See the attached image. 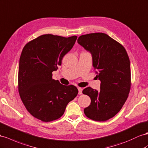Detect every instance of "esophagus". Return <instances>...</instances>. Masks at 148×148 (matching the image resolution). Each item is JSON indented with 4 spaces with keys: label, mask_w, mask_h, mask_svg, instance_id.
<instances>
[{
    "label": "esophagus",
    "mask_w": 148,
    "mask_h": 148,
    "mask_svg": "<svg viewBox=\"0 0 148 148\" xmlns=\"http://www.w3.org/2000/svg\"><path fill=\"white\" fill-rule=\"evenodd\" d=\"M78 94H79V95H82V94L83 88H82L78 87Z\"/></svg>",
    "instance_id": "esophagus-1"
}]
</instances>
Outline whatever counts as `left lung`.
<instances>
[{
	"label": "left lung",
	"mask_w": 148,
	"mask_h": 148,
	"mask_svg": "<svg viewBox=\"0 0 148 148\" xmlns=\"http://www.w3.org/2000/svg\"><path fill=\"white\" fill-rule=\"evenodd\" d=\"M78 43L89 51L93 66L100 80V90L90 87L83 93L91 98L90 106L84 109L88 118L105 121L116 114L128 97L131 86L130 62L126 51L120 43L103 33L83 35Z\"/></svg>",
	"instance_id": "1"
}]
</instances>
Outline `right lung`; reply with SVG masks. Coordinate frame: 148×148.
Listing matches in <instances>:
<instances>
[{
	"label": "right lung",
	"instance_id": "right-lung-1",
	"mask_svg": "<svg viewBox=\"0 0 148 148\" xmlns=\"http://www.w3.org/2000/svg\"><path fill=\"white\" fill-rule=\"evenodd\" d=\"M77 38L46 34L23 47L18 67L20 97L28 111L42 121L60 118L78 93L76 86L63 85L52 78V72L61 65Z\"/></svg>",
	"mask_w": 148,
	"mask_h": 148
}]
</instances>
